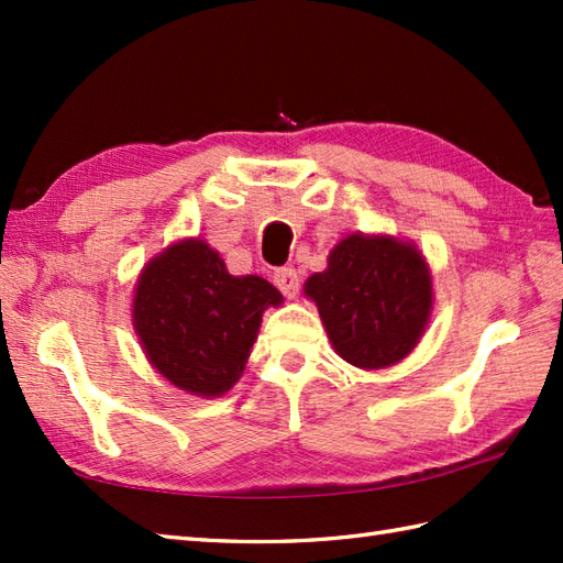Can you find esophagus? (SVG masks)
Wrapping results in <instances>:
<instances>
[{"instance_id":"esophagus-1","label":"esophagus","mask_w":563,"mask_h":563,"mask_svg":"<svg viewBox=\"0 0 563 563\" xmlns=\"http://www.w3.org/2000/svg\"><path fill=\"white\" fill-rule=\"evenodd\" d=\"M273 283L278 285L280 292L288 297V300H295L297 290H300V275L292 266H283L273 273Z\"/></svg>"}]
</instances>
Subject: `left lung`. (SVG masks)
I'll return each mask as SVG.
<instances>
[{
  "label": "left lung",
  "instance_id": "1",
  "mask_svg": "<svg viewBox=\"0 0 563 563\" xmlns=\"http://www.w3.org/2000/svg\"><path fill=\"white\" fill-rule=\"evenodd\" d=\"M305 297L345 363L385 369L421 341L433 312V275L409 239L357 232L331 249L324 271L309 275Z\"/></svg>",
  "mask_w": 563,
  "mask_h": 563
}]
</instances>
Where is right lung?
<instances>
[{
  "label": "right lung",
  "instance_id": "obj_1",
  "mask_svg": "<svg viewBox=\"0 0 563 563\" xmlns=\"http://www.w3.org/2000/svg\"><path fill=\"white\" fill-rule=\"evenodd\" d=\"M283 295L258 275H232L206 239L186 236L137 275L133 327L157 373L186 394L212 399L242 377L268 307Z\"/></svg>",
  "mask_w": 563,
  "mask_h": 563
}]
</instances>
